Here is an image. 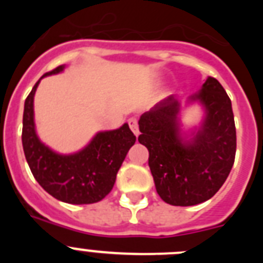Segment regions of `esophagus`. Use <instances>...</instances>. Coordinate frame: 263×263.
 Returning a JSON list of instances; mask_svg holds the SVG:
<instances>
[{"label": "esophagus", "mask_w": 263, "mask_h": 263, "mask_svg": "<svg viewBox=\"0 0 263 263\" xmlns=\"http://www.w3.org/2000/svg\"><path fill=\"white\" fill-rule=\"evenodd\" d=\"M129 126H130V129L133 130V133L136 134V136H138L139 129H138V121H137V118H130Z\"/></svg>", "instance_id": "obj_1"}]
</instances>
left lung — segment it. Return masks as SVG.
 <instances>
[{
    "instance_id": "1",
    "label": "left lung",
    "mask_w": 263,
    "mask_h": 263,
    "mask_svg": "<svg viewBox=\"0 0 263 263\" xmlns=\"http://www.w3.org/2000/svg\"><path fill=\"white\" fill-rule=\"evenodd\" d=\"M199 103L200 125L182 132V104L162 100L138 121V141L148 150V166L158 195L171 205H196L213 196L231 173L236 157V126L229 96L215 78L187 99Z\"/></svg>"
}]
</instances>
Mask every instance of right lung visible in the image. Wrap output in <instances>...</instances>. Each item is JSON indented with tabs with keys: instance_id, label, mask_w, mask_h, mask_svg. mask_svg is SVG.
Listing matches in <instances>:
<instances>
[{
	"instance_id": "1",
	"label": "right lung",
	"mask_w": 263,
	"mask_h": 263,
	"mask_svg": "<svg viewBox=\"0 0 263 263\" xmlns=\"http://www.w3.org/2000/svg\"><path fill=\"white\" fill-rule=\"evenodd\" d=\"M66 68L59 66L42 76L25 101L22 145L32 175L46 192L68 204L103 200L115 185L118 170L136 136L124 124L116 130L99 132L89 143L73 154H59L42 142L34 122V96L43 78Z\"/></svg>"
}]
</instances>
